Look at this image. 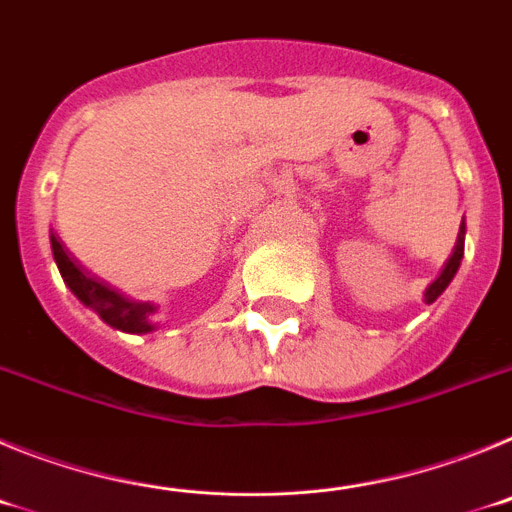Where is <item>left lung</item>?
<instances>
[{
    "mask_svg": "<svg viewBox=\"0 0 512 512\" xmlns=\"http://www.w3.org/2000/svg\"><path fill=\"white\" fill-rule=\"evenodd\" d=\"M464 235H467V225H464V220H461L459 238H456V246H454V251H451L449 261L443 264L441 274H438V277L433 279V282L428 284L423 292V300L428 302V305H431V302H436L438 297L443 295V289L449 287L451 279L456 277V271H459V266H461V259H464Z\"/></svg>",
    "mask_w": 512,
    "mask_h": 512,
    "instance_id": "1",
    "label": "left lung"
}]
</instances>
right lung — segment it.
Masks as SVG:
<instances>
[{
  "label": "right lung",
  "mask_w": 512,
  "mask_h": 512,
  "mask_svg": "<svg viewBox=\"0 0 512 512\" xmlns=\"http://www.w3.org/2000/svg\"><path fill=\"white\" fill-rule=\"evenodd\" d=\"M51 248H53V259H56L58 271H61L63 282L76 295V300L81 305H87L89 310H94L99 318L104 320L112 328L122 330V333H153L158 328L153 323V312H156V305L151 302H138L128 300V297L117 292V289L107 287L99 279L89 277L87 271H81L76 266V261L71 259L63 243L58 241L56 235L51 233Z\"/></svg>",
  "instance_id": "add662e5"
}]
</instances>
